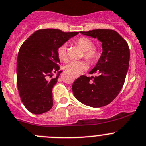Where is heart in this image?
<instances>
[{"label": "heart", "instance_id": "obj_1", "mask_svg": "<svg viewBox=\"0 0 146 146\" xmlns=\"http://www.w3.org/2000/svg\"><path fill=\"white\" fill-rule=\"evenodd\" d=\"M75 44L84 51V56L90 63L94 64L99 60L100 52L99 49L94 46V42L86 37H81L75 41ZM67 46L63 44L57 48V55L62 62H66L68 59ZM88 69V65L83 61H73L64 66V70L72 77H78Z\"/></svg>", "mask_w": 146, "mask_h": 146}]
</instances>
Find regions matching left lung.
Returning a JSON list of instances; mask_svg holds the SVG:
<instances>
[{
  "instance_id": "obj_1",
  "label": "left lung",
  "mask_w": 146,
  "mask_h": 146,
  "mask_svg": "<svg viewBox=\"0 0 146 146\" xmlns=\"http://www.w3.org/2000/svg\"><path fill=\"white\" fill-rule=\"evenodd\" d=\"M80 33L100 41L102 54L90 72L98 76H80L72 84V92L84 105L93 108L105 106L118 95L124 84L130 61L128 44L112 29H95Z\"/></svg>"
}]
</instances>
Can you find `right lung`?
I'll use <instances>...</instances> for the list:
<instances>
[{"label": "right lung", "instance_id": "add662e5", "mask_svg": "<svg viewBox=\"0 0 146 146\" xmlns=\"http://www.w3.org/2000/svg\"><path fill=\"white\" fill-rule=\"evenodd\" d=\"M79 32H63L59 29H40L21 45L18 54L16 82L22 102L35 115L48 112L53 106L52 88L62 72L57 48ZM51 78V79H49Z\"/></svg>", "mask_w": 146, "mask_h": 146}]
</instances>
